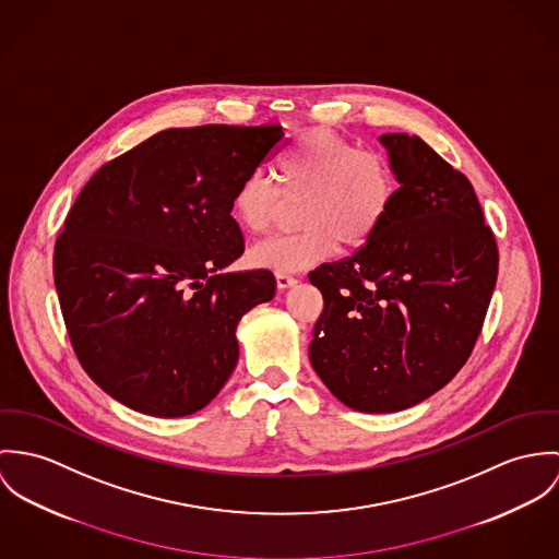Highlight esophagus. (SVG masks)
<instances>
[{
	"mask_svg": "<svg viewBox=\"0 0 559 559\" xmlns=\"http://www.w3.org/2000/svg\"><path fill=\"white\" fill-rule=\"evenodd\" d=\"M296 283H298V278L292 276V274H276V287H278V289H289V287H294Z\"/></svg>",
	"mask_w": 559,
	"mask_h": 559,
	"instance_id": "obj_1",
	"label": "esophagus"
}]
</instances>
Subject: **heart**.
<instances>
[{
  "instance_id": "b5f03b06",
  "label": "heart",
  "mask_w": 559,
  "mask_h": 559,
  "mask_svg": "<svg viewBox=\"0 0 559 559\" xmlns=\"http://www.w3.org/2000/svg\"><path fill=\"white\" fill-rule=\"evenodd\" d=\"M278 187L261 171L249 174L231 197L236 223L252 236L270 231L285 201L298 203V234L274 236L249 252L254 267L302 272L334 254L336 242L362 247L390 214L399 178L390 160L362 152L330 128L302 132L276 163Z\"/></svg>"
}]
</instances>
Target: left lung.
I'll list each match as a JSON object with an SVG mask.
<instances>
[{"instance_id":"left-lung-1","label":"left lung","mask_w":559,"mask_h":559,"mask_svg":"<svg viewBox=\"0 0 559 559\" xmlns=\"http://www.w3.org/2000/svg\"><path fill=\"white\" fill-rule=\"evenodd\" d=\"M396 201L352 257L321 263L310 365L347 407L390 414L441 390L467 362L497 281L496 236L469 180L420 136H379Z\"/></svg>"}]
</instances>
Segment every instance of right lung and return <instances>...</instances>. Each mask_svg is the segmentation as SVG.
I'll use <instances>...</instances> for the list:
<instances>
[{"mask_svg": "<svg viewBox=\"0 0 559 559\" xmlns=\"http://www.w3.org/2000/svg\"><path fill=\"white\" fill-rule=\"evenodd\" d=\"M283 136L276 124L169 128L79 192L56 242V289L83 371L126 407L182 418L236 369L238 321L276 281L225 272L245 252L231 197Z\"/></svg>", "mask_w": 559, "mask_h": 559, "instance_id": "add662e5", "label": "right lung"}]
</instances>
